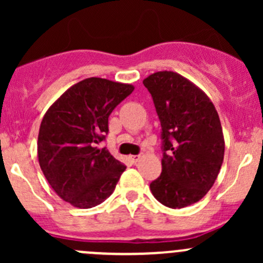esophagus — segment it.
<instances>
[{"label":"esophagus","instance_id":"esophagus-1","mask_svg":"<svg viewBox=\"0 0 263 263\" xmlns=\"http://www.w3.org/2000/svg\"><path fill=\"white\" fill-rule=\"evenodd\" d=\"M140 159H141V155H131V156H129V160H131L132 163H137Z\"/></svg>","mask_w":263,"mask_h":263}]
</instances>
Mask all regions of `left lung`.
Wrapping results in <instances>:
<instances>
[{
  "mask_svg": "<svg viewBox=\"0 0 263 263\" xmlns=\"http://www.w3.org/2000/svg\"><path fill=\"white\" fill-rule=\"evenodd\" d=\"M142 82L160 119L164 151L151 193L166 208H185L209 192L221 168L225 142L219 115L210 98L179 73L159 71Z\"/></svg>",
  "mask_w": 263,
  "mask_h": 263,
  "instance_id": "8db88e82",
  "label": "left lung"
}]
</instances>
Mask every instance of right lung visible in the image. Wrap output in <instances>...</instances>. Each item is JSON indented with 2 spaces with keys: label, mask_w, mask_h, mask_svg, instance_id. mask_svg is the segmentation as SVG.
Here are the masks:
<instances>
[{
  "label": "right lung",
  "mask_w": 263,
  "mask_h": 263,
  "mask_svg": "<svg viewBox=\"0 0 263 263\" xmlns=\"http://www.w3.org/2000/svg\"><path fill=\"white\" fill-rule=\"evenodd\" d=\"M134 85L85 79L66 90L42 119L38 160L50 187L66 202L90 209L107 200L126 166L97 145L108 134V117Z\"/></svg>",
  "instance_id": "1"
}]
</instances>
